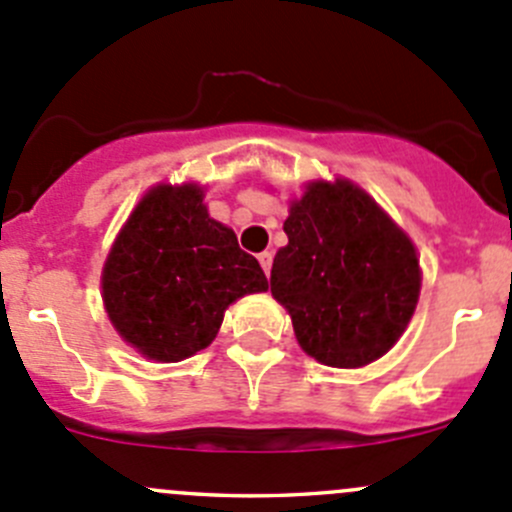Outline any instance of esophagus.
I'll list each match as a JSON object with an SVG mask.
<instances>
[{
  "instance_id": "obj_1",
  "label": "esophagus",
  "mask_w": 512,
  "mask_h": 512,
  "mask_svg": "<svg viewBox=\"0 0 512 512\" xmlns=\"http://www.w3.org/2000/svg\"><path fill=\"white\" fill-rule=\"evenodd\" d=\"M258 263H261V268L266 271V276H268V273H271V263H273L271 251H263V254H258Z\"/></svg>"
}]
</instances>
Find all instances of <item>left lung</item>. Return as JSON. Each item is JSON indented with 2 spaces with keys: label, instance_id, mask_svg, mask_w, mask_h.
<instances>
[{
  "label": "left lung",
  "instance_id": "left-lung-1",
  "mask_svg": "<svg viewBox=\"0 0 512 512\" xmlns=\"http://www.w3.org/2000/svg\"><path fill=\"white\" fill-rule=\"evenodd\" d=\"M271 293L291 313L308 356L333 368L381 358L401 338L421 293L411 239L348 181L308 186L283 224Z\"/></svg>",
  "mask_w": 512,
  "mask_h": 512
}]
</instances>
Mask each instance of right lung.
<instances>
[{
  "label": "right lung",
  "instance_id": "obj_1",
  "mask_svg": "<svg viewBox=\"0 0 512 512\" xmlns=\"http://www.w3.org/2000/svg\"><path fill=\"white\" fill-rule=\"evenodd\" d=\"M104 306L126 343L174 363L209 346L229 303L266 291L263 268L214 221L194 184L156 186L111 246Z\"/></svg>",
  "mask_w": 512,
  "mask_h": 512
}]
</instances>
